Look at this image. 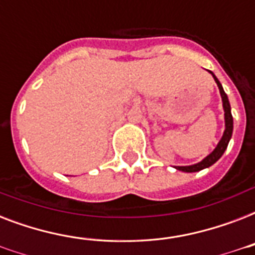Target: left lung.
Returning <instances> with one entry per match:
<instances>
[{
  "instance_id": "left-lung-1",
  "label": "left lung",
  "mask_w": 255,
  "mask_h": 255,
  "mask_svg": "<svg viewBox=\"0 0 255 255\" xmlns=\"http://www.w3.org/2000/svg\"><path fill=\"white\" fill-rule=\"evenodd\" d=\"M209 73L213 75L214 81H216L218 88H220V94H221L222 98V106H224V112H225V131H224V135H222L220 143L217 144V147L214 148V151L212 152L210 155L206 156L202 161L194 164V165H188V167H174L176 169L182 170V172H198V170L204 169V168H208L210 167V165H213V164L224 155V152H225V149L228 148V144H229L230 137H232V133H233V116H232V111H230V103L229 99H228V95L225 94L221 83H220V81L216 78V75H214L212 71H209Z\"/></svg>"
}]
</instances>
